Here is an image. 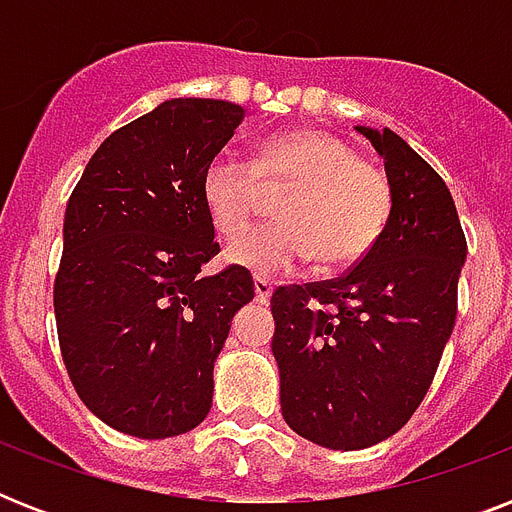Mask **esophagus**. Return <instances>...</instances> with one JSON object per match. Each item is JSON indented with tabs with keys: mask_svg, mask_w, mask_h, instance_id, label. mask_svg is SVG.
<instances>
[{
	"mask_svg": "<svg viewBox=\"0 0 512 512\" xmlns=\"http://www.w3.org/2000/svg\"><path fill=\"white\" fill-rule=\"evenodd\" d=\"M271 292H273L271 281H265V279H260V276H257V279H255V300H257V303H260V305L268 303V300H271Z\"/></svg>",
	"mask_w": 512,
	"mask_h": 512,
	"instance_id": "1",
	"label": "esophagus"
}]
</instances>
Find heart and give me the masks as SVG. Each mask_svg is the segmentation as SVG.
<instances>
[{
	"instance_id": "heart-1",
	"label": "heart",
	"mask_w": 512,
	"mask_h": 512,
	"mask_svg": "<svg viewBox=\"0 0 512 512\" xmlns=\"http://www.w3.org/2000/svg\"><path fill=\"white\" fill-rule=\"evenodd\" d=\"M290 188L276 226L245 234L225 263L257 276L289 271L319 255L324 268H348L377 244L390 215V185L345 140L292 130L265 140L252 162L217 154L201 175V204L217 236L233 239L254 216L262 191Z\"/></svg>"
}]
</instances>
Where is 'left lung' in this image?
Here are the masks:
<instances>
[{
	"label": "left lung",
	"mask_w": 512,
	"mask_h": 512,
	"mask_svg": "<svg viewBox=\"0 0 512 512\" xmlns=\"http://www.w3.org/2000/svg\"><path fill=\"white\" fill-rule=\"evenodd\" d=\"M356 130L385 159L380 239L340 279L271 297L281 414L297 436L337 452L380 444L420 406L452 337L468 255L441 175L388 127Z\"/></svg>",
	"instance_id": "left-lung-1"
}]
</instances>
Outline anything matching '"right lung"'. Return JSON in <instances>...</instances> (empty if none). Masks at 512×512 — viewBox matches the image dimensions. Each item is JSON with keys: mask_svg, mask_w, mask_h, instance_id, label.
Returning a JSON list of instances; mask_svg holds the SVG:
<instances>
[{"mask_svg": "<svg viewBox=\"0 0 512 512\" xmlns=\"http://www.w3.org/2000/svg\"><path fill=\"white\" fill-rule=\"evenodd\" d=\"M244 114L228 100H164L100 143L68 199L60 353L84 406L119 433L196 428L231 319L255 297L247 268L201 273L220 252L201 175Z\"/></svg>", "mask_w": 512, "mask_h": 512, "instance_id": "obj_1", "label": "right lung"}]
</instances>
